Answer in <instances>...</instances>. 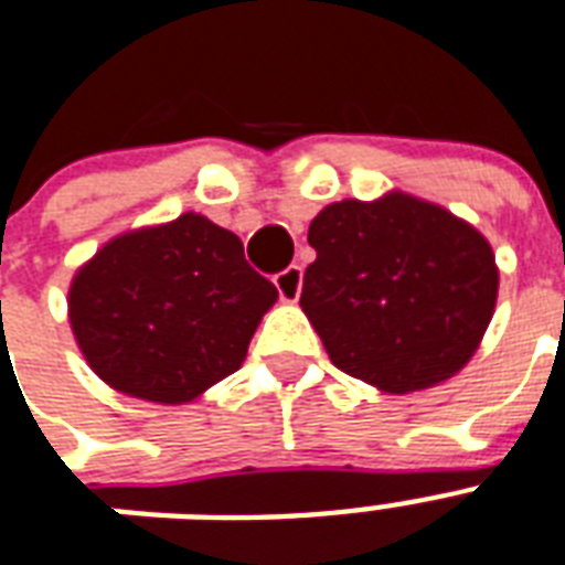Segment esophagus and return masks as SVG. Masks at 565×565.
<instances>
[{
    "mask_svg": "<svg viewBox=\"0 0 565 565\" xmlns=\"http://www.w3.org/2000/svg\"><path fill=\"white\" fill-rule=\"evenodd\" d=\"M277 291L279 297L286 300V303H295L297 297H300V288H303V268L300 265H288L282 274H277Z\"/></svg>",
    "mask_w": 565,
    "mask_h": 565,
    "instance_id": "1",
    "label": "esophagus"
}]
</instances>
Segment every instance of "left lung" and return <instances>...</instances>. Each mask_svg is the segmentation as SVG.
Masks as SVG:
<instances>
[{"instance_id":"8db88e82","label":"left lung","mask_w":565,"mask_h":565,"mask_svg":"<svg viewBox=\"0 0 565 565\" xmlns=\"http://www.w3.org/2000/svg\"><path fill=\"white\" fill-rule=\"evenodd\" d=\"M309 244L300 306L335 369L386 395L466 369L498 300L495 253L471 223L388 191L321 209Z\"/></svg>"}]
</instances>
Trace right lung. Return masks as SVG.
I'll return each mask as SVG.
<instances>
[{"label":"right lung","mask_w":565,"mask_h":565,"mask_svg":"<svg viewBox=\"0 0 565 565\" xmlns=\"http://www.w3.org/2000/svg\"><path fill=\"white\" fill-rule=\"evenodd\" d=\"M277 288L242 238L196 212L105 242L70 282V330L103 383L191 404L242 369Z\"/></svg>","instance_id":"right-lung-1"}]
</instances>
